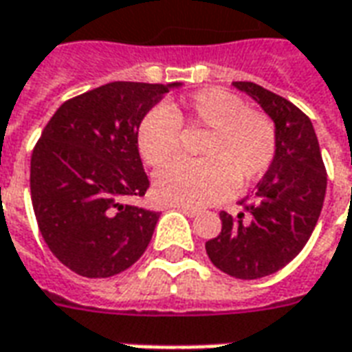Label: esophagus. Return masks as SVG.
Instances as JSON below:
<instances>
[{"label":"esophagus","instance_id":"obj_1","mask_svg":"<svg viewBox=\"0 0 352 352\" xmlns=\"http://www.w3.org/2000/svg\"><path fill=\"white\" fill-rule=\"evenodd\" d=\"M178 210H182L186 217H190V218L199 217V212H201V210H197V208H188V207H178Z\"/></svg>","mask_w":352,"mask_h":352}]
</instances>
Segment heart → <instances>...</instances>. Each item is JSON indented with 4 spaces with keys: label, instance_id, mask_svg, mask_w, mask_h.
<instances>
[{
    "label": "heart",
    "instance_id": "heart-1",
    "mask_svg": "<svg viewBox=\"0 0 352 352\" xmlns=\"http://www.w3.org/2000/svg\"><path fill=\"white\" fill-rule=\"evenodd\" d=\"M182 126L207 130L199 161H178L155 178L162 203L201 208L230 197L236 186L261 180L276 159V126L261 111L247 109L236 94L201 89L168 107L149 109L138 126V149L153 168H162L182 149Z\"/></svg>",
    "mask_w": 352,
    "mask_h": 352
}]
</instances>
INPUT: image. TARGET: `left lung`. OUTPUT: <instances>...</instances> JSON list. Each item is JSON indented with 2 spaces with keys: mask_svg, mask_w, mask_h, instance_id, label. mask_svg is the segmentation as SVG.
<instances>
[{
  "mask_svg": "<svg viewBox=\"0 0 352 352\" xmlns=\"http://www.w3.org/2000/svg\"><path fill=\"white\" fill-rule=\"evenodd\" d=\"M234 86L263 107L276 124L278 149L270 170L243 212H220L222 232L205 243L210 263L237 280L282 270L301 253L324 205L328 174L310 118L282 96L253 82Z\"/></svg>",
  "mask_w": 352,
  "mask_h": 352,
  "instance_id": "left-lung-1",
  "label": "left lung"
}]
</instances>
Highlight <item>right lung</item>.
<instances>
[{
  "label": "right lung",
  "mask_w": 352,
  "mask_h": 352,
  "mask_svg": "<svg viewBox=\"0 0 352 352\" xmlns=\"http://www.w3.org/2000/svg\"><path fill=\"white\" fill-rule=\"evenodd\" d=\"M174 86L111 82L65 101L43 128L30 159L34 214L72 272L111 278L145 253L159 212L122 199L149 188L138 126Z\"/></svg>",
  "instance_id": "right-lung-1"
}]
</instances>
